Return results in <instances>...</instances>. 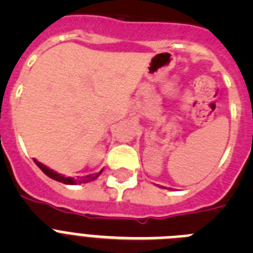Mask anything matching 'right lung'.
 I'll return each mask as SVG.
<instances>
[{
    "label": "right lung",
    "instance_id": "add662e5",
    "mask_svg": "<svg viewBox=\"0 0 253 253\" xmlns=\"http://www.w3.org/2000/svg\"><path fill=\"white\" fill-rule=\"evenodd\" d=\"M34 162L37 163V166L39 167L42 171L45 173L48 177L53 178V180L58 181V182H63V184L66 185H77V184H86V182H90V181H93L96 180V178L99 177L100 175H101L102 169L100 172H97V173H92V175H87V176H82V177H77V178H73V177H66L64 175H62V173H58V172L53 171V169H50L49 167H46L45 165H43L42 162H39V161H37L34 158Z\"/></svg>",
    "mask_w": 253,
    "mask_h": 253
}]
</instances>
